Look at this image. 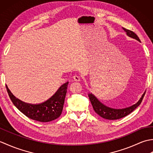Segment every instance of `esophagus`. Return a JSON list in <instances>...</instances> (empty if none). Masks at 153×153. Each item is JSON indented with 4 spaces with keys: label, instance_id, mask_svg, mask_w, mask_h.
Here are the masks:
<instances>
[{
    "label": "esophagus",
    "instance_id": "obj_1",
    "mask_svg": "<svg viewBox=\"0 0 153 153\" xmlns=\"http://www.w3.org/2000/svg\"><path fill=\"white\" fill-rule=\"evenodd\" d=\"M73 78H74L75 82H79L80 81V76H77V75H75V76H74Z\"/></svg>",
    "mask_w": 153,
    "mask_h": 153
}]
</instances>
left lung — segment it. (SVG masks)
Segmentation results:
<instances>
[{
    "instance_id": "1",
    "label": "left lung",
    "mask_w": 153,
    "mask_h": 153,
    "mask_svg": "<svg viewBox=\"0 0 153 153\" xmlns=\"http://www.w3.org/2000/svg\"><path fill=\"white\" fill-rule=\"evenodd\" d=\"M123 30L126 32V34L128 36L140 41L139 38L134 31L127 30L126 28H123ZM145 92L146 91L145 93L143 94V95L141 96L140 99L139 100V101L137 103H135V105L129 107H127V108L122 109L112 108L105 106V105H103L102 103L100 102L99 100L97 99V97L95 95H93L92 93H89L88 96L89 97L90 101L91 102L93 108L97 114H99L100 117H102V118L107 120H118L120 118H123V117L129 114L134 111L137 106H139L141 102H142V100L145 96Z\"/></svg>"
}]
</instances>
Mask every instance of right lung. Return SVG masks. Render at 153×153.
I'll list each match as a JSON object with an SVG mask.
<instances>
[{
    "label": "right lung",
    "mask_w": 153,
    "mask_h": 153,
    "mask_svg": "<svg viewBox=\"0 0 153 153\" xmlns=\"http://www.w3.org/2000/svg\"><path fill=\"white\" fill-rule=\"evenodd\" d=\"M68 83V82L62 85L56 92L46 101L37 105L23 102L14 96L7 85L6 89L13 104L24 115L38 122H48L56 120L61 115Z\"/></svg>",
    "instance_id": "1"
}]
</instances>
